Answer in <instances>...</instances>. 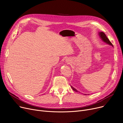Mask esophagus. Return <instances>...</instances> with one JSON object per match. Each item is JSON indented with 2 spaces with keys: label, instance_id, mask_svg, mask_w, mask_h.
<instances>
[{
  "label": "esophagus",
  "instance_id": "obj_1",
  "mask_svg": "<svg viewBox=\"0 0 123 123\" xmlns=\"http://www.w3.org/2000/svg\"><path fill=\"white\" fill-rule=\"evenodd\" d=\"M71 60L69 59H67V60H66V62H67L68 64H69L71 62Z\"/></svg>",
  "mask_w": 123,
  "mask_h": 123
}]
</instances>
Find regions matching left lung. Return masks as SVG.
Returning <instances> with one entry per match:
<instances>
[{
	"label": "left lung",
	"mask_w": 123,
	"mask_h": 123,
	"mask_svg": "<svg viewBox=\"0 0 123 123\" xmlns=\"http://www.w3.org/2000/svg\"><path fill=\"white\" fill-rule=\"evenodd\" d=\"M98 35H99V36L100 38H101V40H102L104 42L106 43L107 44H108L109 45L112 46L113 47V45H112V44L111 43V42L109 41V40L108 39V38L107 37L106 35L105 34V33L103 32H98ZM70 87H71V89H72L73 91H74L75 92H79V91H78L76 89H75V88H74L73 87H72V86H71V85H70ZM83 94H84V95H88V94L89 95V94L83 93Z\"/></svg>",
	"instance_id": "left-lung-1"
}]
</instances>
